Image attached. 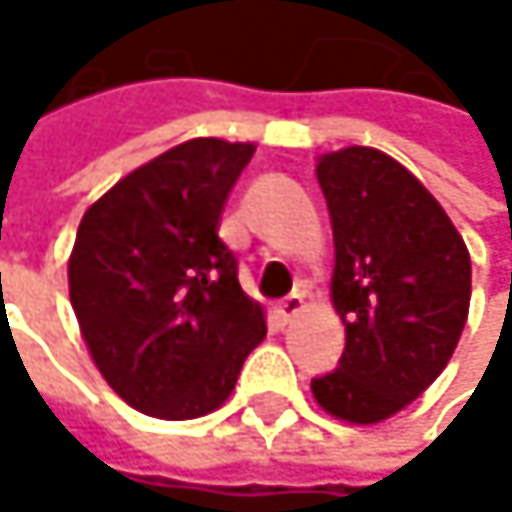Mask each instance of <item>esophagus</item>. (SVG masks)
<instances>
[{"label":"esophagus","mask_w":512,"mask_h":512,"mask_svg":"<svg viewBox=\"0 0 512 512\" xmlns=\"http://www.w3.org/2000/svg\"><path fill=\"white\" fill-rule=\"evenodd\" d=\"M276 310H279L282 322H291L294 316H298V313L304 310V294H301V291H291L288 298H282V301H279V307H276Z\"/></svg>","instance_id":"esophagus-1"}]
</instances>
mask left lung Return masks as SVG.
<instances>
[{"label":"left lung","instance_id":"1","mask_svg":"<svg viewBox=\"0 0 512 512\" xmlns=\"http://www.w3.org/2000/svg\"><path fill=\"white\" fill-rule=\"evenodd\" d=\"M316 178L347 347L310 387L328 415L378 424L415 402L455 353L470 310V251L427 187L381 150L328 153Z\"/></svg>","mask_w":512,"mask_h":512}]
</instances>
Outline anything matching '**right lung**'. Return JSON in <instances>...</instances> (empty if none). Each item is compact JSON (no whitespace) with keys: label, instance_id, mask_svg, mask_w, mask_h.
<instances>
[{"label":"right lung","instance_id":"obj_1","mask_svg":"<svg viewBox=\"0 0 512 512\" xmlns=\"http://www.w3.org/2000/svg\"><path fill=\"white\" fill-rule=\"evenodd\" d=\"M251 144L193 137L97 199L70 254V304L107 384L162 421L202 418L233 393L267 322L218 236Z\"/></svg>","mask_w":512,"mask_h":512}]
</instances>
